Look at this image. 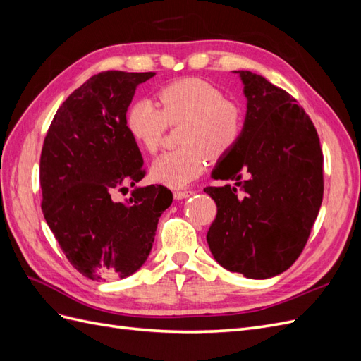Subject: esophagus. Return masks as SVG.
<instances>
[{
  "label": "esophagus",
  "instance_id": "34e87169",
  "mask_svg": "<svg viewBox=\"0 0 361 361\" xmlns=\"http://www.w3.org/2000/svg\"><path fill=\"white\" fill-rule=\"evenodd\" d=\"M192 194H194V191H191V190H179V191H174V199L182 200V199L191 197Z\"/></svg>",
  "mask_w": 361,
  "mask_h": 361
}]
</instances>
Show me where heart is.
Wrapping results in <instances>:
<instances>
[{"label":"heart","mask_w":361,"mask_h":361,"mask_svg":"<svg viewBox=\"0 0 361 361\" xmlns=\"http://www.w3.org/2000/svg\"><path fill=\"white\" fill-rule=\"evenodd\" d=\"M159 105L138 99L126 113V128L137 143L155 154L169 125H178V149L159 155L150 167L154 180L182 188L203 171L207 158L231 154L244 129L243 108L200 78H182L158 92Z\"/></svg>","instance_id":"heart-1"}]
</instances>
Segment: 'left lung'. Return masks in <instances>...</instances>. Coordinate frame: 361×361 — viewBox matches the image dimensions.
<instances>
[{
    "instance_id": "obj_1",
    "label": "left lung",
    "mask_w": 361,
    "mask_h": 361,
    "mask_svg": "<svg viewBox=\"0 0 361 361\" xmlns=\"http://www.w3.org/2000/svg\"><path fill=\"white\" fill-rule=\"evenodd\" d=\"M248 99L243 135L206 187L216 216L206 239L215 260L248 279L286 271L307 244L324 195L319 135L297 99L264 76L238 71Z\"/></svg>"
}]
</instances>
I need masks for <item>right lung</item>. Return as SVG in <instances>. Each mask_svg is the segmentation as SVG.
I'll use <instances>...</instances> for the list:
<instances>
[{
  "label": "right lung",
  "mask_w": 361,
  "mask_h": 361,
  "mask_svg": "<svg viewBox=\"0 0 361 361\" xmlns=\"http://www.w3.org/2000/svg\"><path fill=\"white\" fill-rule=\"evenodd\" d=\"M154 75H93L60 105L43 141V215L72 267L92 280L134 274L173 202L162 185L135 188L126 203L113 199L146 174L126 113L137 85Z\"/></svg>",
  "instance_id": "1"
}]
</instances>
